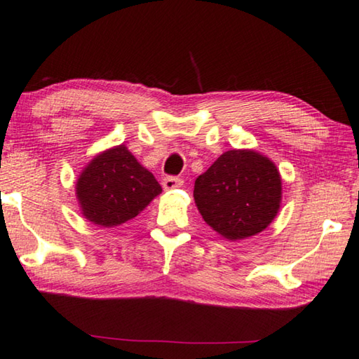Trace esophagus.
I'll list each match as a JSON object with an SVG mask.
<instances>
[{"instance_id": "1", "label": "esophagus", "mask_w": 359, "mask_h": 359, "mask_svg": "<svg viewBox=\"0 0 359 359\" xmlns=\"http://www.w3.org/2000/svg\"><path fill=\"white\" fill-rule=\"evenodd\" d=\"M180 185H182V180L179 177H172V175H168V177L163 179V189L164 190L179 189Z\"/></svg>"}]
</instances>
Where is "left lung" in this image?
<instances>
[{
    "label": "left lung",
    "mask_w": 359,
    "mask_h": 359,
    "mask_svg": "<svg viewBox=\"0 0 359 359\" xmlns=\"http://www.w3.org/2000/svg\"><path fill=\"white\" fill-rule=\"evenodd\" d=\"M194 198L208 226L237 242L263 232L274 221L280 210L282 179L264 154L231 149L195 180Z\"/></svg>",
    "instance_id": "1"
}]
</instances>
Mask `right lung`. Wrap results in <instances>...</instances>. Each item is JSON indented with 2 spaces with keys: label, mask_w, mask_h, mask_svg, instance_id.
<instances>
[{
  "label": "right lung",
  "mask_w": 359,
  "mask_h": 359,
  "mask_svg": "<svg viewBox=\"0 0 359 359\" xmlns=\"http://www.w3.org/2000/svg\"><path fill=\"white\" fill-rule=\"evenodd\" d=\"M163 189L126 145L101 151L85 165L76 184L83 217L101 227H116L138 216Z\"/></svg>",
  "instance_id": "1"
}]
</instances>
